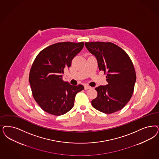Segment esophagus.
Listing matches in <instances>:
<instances>
[{
  "label": "esophagus",
  "mask_w": 159,
  "mask_h": 159,
  "mask_svg": "<svg viewBox=\"0 0 159 159\" xmlns=\"http://www.w3.org/2000/svg\"><path fill=\"white\" fill-rule=\"evenodd\" d=\"M91 88H92V87H90V86H89L88 85H85L84 86V90H88V89H90Z\"/></svg>",
  "instance_id": "esophagus-1"
}]
</instances>
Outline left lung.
<instances>
[{
  "instance_id": "8db88e82",
  "label": "left lung",
  "mask_w": 159,
  "mask_h": 159,
  "mask_svg": "<svg viewBox=\"0 0 159 159\" xmlns=\"http://www.w3.org/2000/svg\"><path fill=\"white\" fill-rule=\"evenodd\" d=\"M85 46L96 58L99 70L107 73L108 84L95 89L98 96L92 101L93 107L106 114L123 109L131 98L136 80L131 59L123 50L110 42H86Z\"/></svg>"
}]
</instances>
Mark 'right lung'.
Listing matches in <instances>:
<instances>
[{
	"label": "right lung",
	"mask_w": 159,
	"mask_h": 159,
	"mask_svg": "<svg viewBox=\"0 0 159 159\" xmlns=\"http://www.w3.org/2000/svg\"><path fill=\"white\" fill-rule=\"evenodd\" d=\"M84 43L61 42L42 50L36 56L29 74L33 98L48 113L64 115L74 106L82 84L73 86L63 79L64 70L71 66L73 57L83 48Z\"/></svg>",
	"instance_id": "1"
}]
</instances>
